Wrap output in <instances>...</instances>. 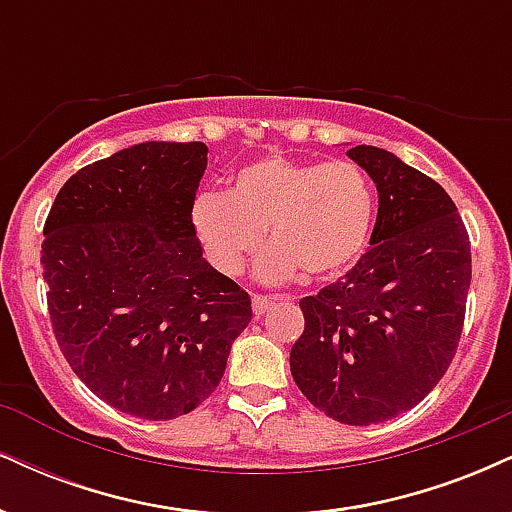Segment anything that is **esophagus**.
Here are the masks:
<instances>
[{
	"instance_id": "1",
	"label": "esophagus",
	"mask_w": 512,
	"mask_h": 512,
	"mask_svg": "<svg viewBox=\"0 0 512 512\" xmlns=\"http://www.w3.org/2000/svg\"><path fill=\"white\" fill-rule=\"evenodd\" d=\"M276 298H267V296H252V313L255 317H262L264 313L269 310V305H272Z\"/></svg>"
}]
</instances>
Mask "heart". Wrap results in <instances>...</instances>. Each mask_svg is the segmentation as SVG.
I'll return each mask as SVG.
<instances>
[{"label": "heart", "mask_w": 512, "mask_h": 512, "mask_svg": "<svg viewBox=\"0 0 512 512\" xmlns=\"http://www.w3.org/2000/svg\"><path fill=\"white\" fill-rule=\"evenodd\" d=\"M378 197L354 161H298L267 156L231 175L226 195L204 192L192 204V231L207 260L236 276L262 245L257 262L267 284L298 272L322 279L354 267L375 226Z\"/></svg>", "instance_id": "heart-1"}]
</instances>
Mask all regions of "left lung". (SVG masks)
Segmentation results:
<instances>
[{"label": "left lung", "instance_id": "obj_1", "mask_svg": "<svg viewBox=\"0 0 512 512\" xmlns=\"http://www.w3.org/2000/svg\"><path fill=\"white\" fill-rule=\"evenodd\" d=\"M378 190L370 248L342 279L301 298L291 375L334 421L370 426L424 399L448 370L472 281L469 236L448 192L392 151H346Z\"/></svg>", "mask_w": 512, "mask_h": 512}]
</instances>
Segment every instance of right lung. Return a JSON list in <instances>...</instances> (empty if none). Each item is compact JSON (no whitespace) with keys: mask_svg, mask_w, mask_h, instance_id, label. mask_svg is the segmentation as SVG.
Returning <instances> with one entry per match:
<instances>
[{"mask_svg":"<svg viewBox=\"0 0 512 512\" xmlns=\"http://www.w3.org/2000/svg\"><path fill=\"white\" fill-rule=\"evenodd\" d=\"M207 144L144 142L72 175L45 221L52 330L88 390L168 421L216 390L250 296L202 257L192 204Z\"/></svg>","mask_w":512,"mask_h":512,"instance_id":"add662e5","label":"right lung"}]
</instances>
